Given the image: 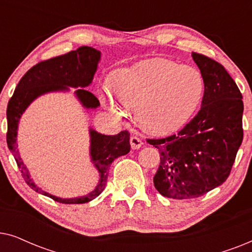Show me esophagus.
Segmentation results:
<instances>
[{"instance_id": "obj_1", "label": "esophagus", "mask_w": 252, "mask_h": 252, "mask_svg": "<svg viewBox=\"0 0 252 252\" xmlns=\"http://www.w3.org/2000/svg\"><path fill=\"white\" fill-rule=\"evenodd\" d=\"M129 142H130V147H132V149H139V148L142 147L143 144L142 140H141L139 136H132L130 137Z\"/></svg>"}]
</instances>
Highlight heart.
I'll list each match as a JSON object with an SVG mask.
<instances>
[{"label": "heart", "instance_id": "heart-1", "mask_svg": "<svg viewBox=\"0 0 252 252\" xmlns=\"http://www.w3.org/2000/svg\"><path fill=\"white\" fill-rule=\"evenodd\" d=\"M115 91L118 99L106 86L101 91L110 112L122 118L125 106L136 109L144 129L164 135L181 128L192 116L202 99L204 81L194 67L156 58L117 72Z\"/></svg>", "mask_w": 252, "mask_h": 252}]
</instances>
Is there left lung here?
<instances>
[{
  "instance_id": "left-lung-1",
  "label": "left lung",
  "mask_w": 252,
  "mask_h": 252,
  "mask_svg": "<svg viewBox=\"0 0 252 252\" xmlns=\"http://www.w3.org/2000/svg\"><path fill=\"white\" fill-rule=\"evenodd\" d=\"M191 56L204 81L201 109L178 134L148 139L160 154L155 188L173 199L199 197L222 185L243 140V101L235 81L217 61Z\"/></svg>"
}]
</instances>
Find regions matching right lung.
I'll return each instance as SVG.
<instances>
[{
    "label": "right lung",
    "mask_w": 252,
    "mask_h": 252,
    "mask_svg": "<svg viewBox=\"0 0 252 252\" xmlns=\"http://www.w3.org/2000/svg\"><path fill=\"white\" fill-rule=\"evenodd\" d=\"M101 53L92 47L82 46L77 50L57 56L50 60L42 61L24 74L17 85L12 97L10 98L6 108L8 132L6 143L13 154L24 180L33 190L53 198L54 201L64 204H82L97 197L104 190L108 180L110 165L116 158L128 154L130 150L128 130H123L117 135H104L91 129V156L92 161L98 170L99 182L95 190L88 195L77 198H60L53 196L37 187L31 179L25 165L17 150V128L19 118L27 106L37 96L55 91H67V87H87L94 78ZM82 105L87 109H95L99 105L98 99L94 94L80 88L75 92Z\"/></svg>",
    "instance_id": "obj_1"
}]
</instances>
